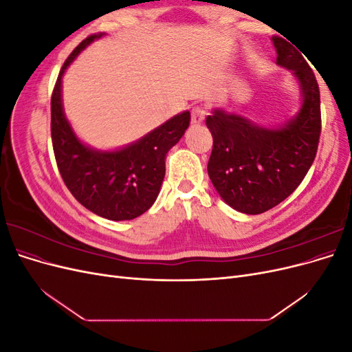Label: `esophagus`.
<instances>
[{
  "label": "esophagus",
  "instance_id": "34e87169",
  "mask_svg": "<svg viewBox=\"0 0 352 352\" xmlns=\"http://www.w3.org/2000/svg\"><path fill=\"white\" fill-rule=\"evenodd\" d=\"M206 114H207V109L204 105H195L192 109V114H190V122H192V124L202 123L206 119Z\"/></svg>",
  "mask_w": 352,
  "mask_h": 352
}]
</instances>
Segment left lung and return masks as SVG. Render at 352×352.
Segmentation results:
<instances>
[{
    "mask_svg": "<svg viewBox=\"0 0 352 352\" xmlns=\"http://www.w3.org/2000/svg\"><path fill=\"white\" fill-rule=\"evenodd\" d=\"M276 63L294 73L302 104L289 122L263 127L216 109L207 117L212 135L208 176L228 206L261 214L289 197L310 170L322 132L320 91L313 70L294 47L273 38Z\"/></svg>",
    "mask_w": 352,
    "mask_h": 352,
    "instance_id": "1",
    "label": "left lung"
}]
</instances>
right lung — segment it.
Returning a JSON list of instances; mask_svg holds the SVG:
<instances>
[{
	"mask_svg": "<svg viewBox=\"0 0 352 352\" xmlns=\"http://www.w3.org/2000/svg\"><path fill=\"white\" fill-rule=\"evenodd\" d=\"M102 35L83 39L60 70L51 97L52 148L63 180L85 208L109 220H132L144 214L157 199L166 175V154L184 136L190 113L176 114L120 150L98 151L85 145L63 110L61 79L79 52Z\"/></svg>",
	"mask_w": 352,
	"mask_h": 352,
	"instance_id": "right-lung-1",
	"label": "right lung"
}]
</instances>
